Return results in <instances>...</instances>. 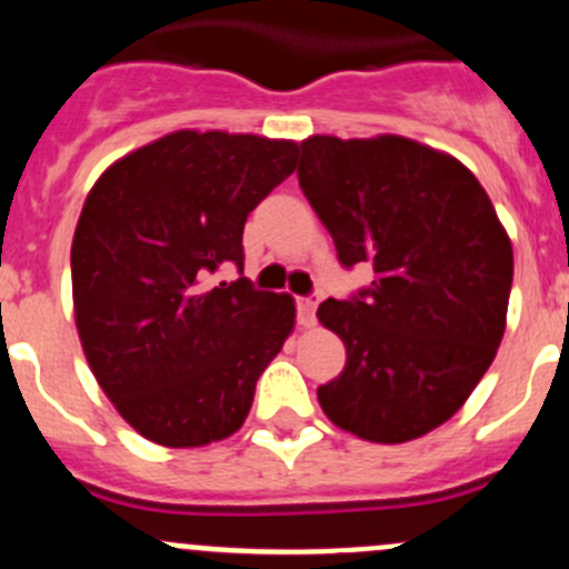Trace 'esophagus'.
<instances>
[{
  "label": "esophagus",
  "instance_id": "esophagus-1",
  "mask_svg": "<svg viewBox=\"0 0 569 569\" xmlns=\"http://www.w3.org/2000/svg\"><path fill=\"white\" fill-rule=\"evenodd\" d=\"M322 297L319 295H308V297H297V319H300L302 328H311L317 322V306Z\"/></svg>",
  "mask_w": 569,
  "mask_h": 569
}]
</instances>
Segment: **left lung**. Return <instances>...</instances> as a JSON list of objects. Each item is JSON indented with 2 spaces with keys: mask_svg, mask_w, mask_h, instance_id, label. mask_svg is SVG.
Returning a JSON list of instances; mask_svg holds the SVG:
<instances>
[{
  "mask_svg": "<svg viewBox=\"0 0 569 569\" xmlns=\"http://www.w3.org/2000/svg\"><path fill=\"white\" fill-rule=\"evenodd\" d=\"M300 152V189L341 267L375 272L358 295L319 306L347 347L319 406L367 442H411L448 422L495 361L511 241L476 174L411 138L311 136Z\"/></svg>",
  "mask_w": 569,
  "mask_h": 569,
  "instance_id": "8db88e82",
  "label": "left lung"
}]
</instances>
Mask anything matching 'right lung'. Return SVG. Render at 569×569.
Listing matches in <instances>:
<instances>
[{"label":"right lung","mask_w":569,"mask_h":569,"mask_svg":"<svg viewBox=\"0 0 569 569\" xmlns=\"http://www.w3.org/2000/svg\"><path fill=\"white\" fill-rule=\"evenodd\" d=\"M295 141L178 130L93 183L71 291L88 367L150 442L202 448L241 428L263 369L295 328L289 295L244 272V222L295 172Z\"/></svg>","instance_id":"add662e5"}]
</instances>
